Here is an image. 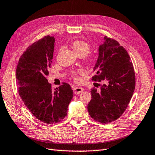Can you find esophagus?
I'll use <instances>...</instances> for the list:
<instances>
[{
	"label": "esophagus",
	"mask_w": 155,
	"mask_h": 155,
	"mask_svg": "<svg viewBox=\"0 0 155 155\" xmlns=\"http://www.w3.org/2000/svg\"><path fill=\"white\" fill-rule=\"evenodd\" d=\"M73 91L74 94H80V93H81L82 92H83L84 89L82 88V87H79V86H77V87H74L73 88Z\"/></svg>",
	"instance_id": "34e87169"
}]
</instances>
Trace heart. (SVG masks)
<instances>
[{"label":"heart","instance_id":"heart-1","mask_svg":"<svg viewBox=\"0 0 155 155\" xmlns=\"http://www.w3.org/2000/svg\"><path fill=\"white\" fill-rule=\"evenodd\" d=\"M71 48L73 51L80 57H84L87 55L91 49V45L83 40H76L71 44ZM98 61V57L94 54H89L86 56V61L91 65H94ZM84 71L79 69L77 71H72L70 73V76L75 82L80 81V75H83Z\"/></svg>","mask_w":155,"mask_h":155}]
</instances>
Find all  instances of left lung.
<instances>
[{
	"label": "left lung",
	"instance_id": "1",
	"mask_svg": "<svg viewBox=\"0 0 155 155\" xmlns=\"http://www.w3.org/2000/svg\"><path fill=\"white\" fill-rule=\"evenodd\" d=\"M94 71V81H104L100 91L91 89L92 100L88 104L89 115L96 121L109 124L117 120L131 99L135 87V74L128 53L115 39L104 37Z\"/></svg>",
	"mask_w": 155,
	"mask_h": 155
}]
</instances>
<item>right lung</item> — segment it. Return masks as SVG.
<instances>
[{
    "instance_id": "right-lung-1",
    "label": "right lung",
    "mask_w": 155,
    "mask_h": 155,
    "mask_svg": "<svg viewBox=\"0 0 155 155\" xmlns=\"http://www.w3.org/2000/svg\"><path fill=\"white\" fill-rule=\"evenodd\" d=\"M54 43L55 38L49 35L33 43L20 57L16 71L20 98L30 112L47 124H54L65 117L73 96V90L66 82L55 91L48 83L47 76Z\"/></svg>"
}]
</instances>
